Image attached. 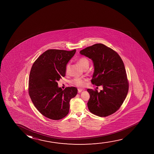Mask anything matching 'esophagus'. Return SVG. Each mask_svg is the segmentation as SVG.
<instances>
[{
	"instance_id": "1",
	"label": "esophagus",
	"mask_w": 154,
	"mask_h": 154,
	"mask_svg": "<svg viewBox=\"0 0 154 154\" xmlns=\"http://www.w3.org/2000/svg\"><path fill=\"white\" fill-rule=\"evenodd\" d=\"M82 91H83V90H82V89H78V93H81Z\"/></svg>"
}]
</instances>
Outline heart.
<instances>
[{
    "label": "heart",
    "mask_w": 154,
    "mask_h": 154,
    "mask_svg": "<svg viewBox=\"0 0 154 154\" xmlns=\"http://www.w3.org/2000/svg\"><path fill=\"white\" fill-rule=\"evenodd\" d=\"M78 64L84 69H86V68H88L89 66V62L88 59H87L85 57H82L78 59L77 61ZM69 68V65L68 64L66 66V72H67L68 69ZM86 79H83V78H75L74 80H72V83L75 85H76L78 87H84L85 85L86 82Z\"/></svg>",
    "instance_id": "obj_1"
}]
</instances>
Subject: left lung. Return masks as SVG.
<instances>
[{
  "label": "left lung",
  "instance_id": "obj_1",
  "mask_svg": "<svg viewBox=\"0 0 154 154\" xmlns=\"http://www.w3.org/2000/svg\"><path fill=\"white\" fill-rule=\"evenodd\" d=\"M93 61V85L102 86L98 92L88 89L89 111L99 117H106L119 109L126 97L129 84L124 64L116 51L102 44H96L80 51Z\"/></svg>",
  "mask_w": 154,
  "mask_h": 154
}]
</instances>
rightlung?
<instances>
[{
    "label": "right lung",
    "mask_w": 154,
    "mask_h": 154,
    "mask_svg": "<svg viewBox=\"0 0 154 154\" xmlns=\"http://www.w3.org/2000/svg\"><path fill=\"white\" fill-rule=\"evenodd\" d=\"M76 51V49H49L32 65L30 72L29 94L37 109L47 118L59 120L67 116L70 100L77 94L76 87H68L63 90L57 83L65 76L67 64Z\"/></svg>",
    "instance_id": "1"
}]
</instances>
